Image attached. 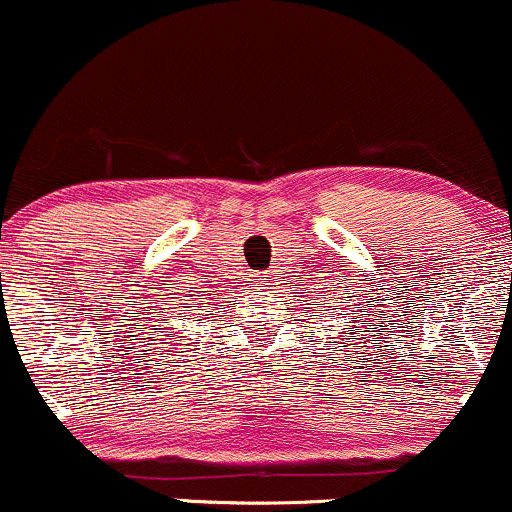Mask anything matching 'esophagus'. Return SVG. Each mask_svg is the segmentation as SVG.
<instances>
[{"label":"esophagus","mask_w":512,"mask_h":512,"mask_svg":"<svg viewBox=\"0 0 512 512\" xmlns=\"http://www.w3.org/2000/svg\"><path fill=\"white\" fill-rule=\"evenodd\" d=\"M265 279H267V272H257V274H255V282L260 284V286L265 284Z\"/></svg>","instance_id":"obj_1"}]
</instances>
